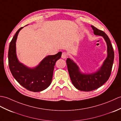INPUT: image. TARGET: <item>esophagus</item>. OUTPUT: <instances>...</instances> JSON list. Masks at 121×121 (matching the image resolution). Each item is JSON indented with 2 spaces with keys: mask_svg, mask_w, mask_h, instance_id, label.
I'll return each instance as SVG.
<instances>
[{
  "mask_svg": "<svg viewBox=\"0 0 121 121\" xmlns=\"http://www.w3.org/2000/svg\"><path fill=\"white\" fill-rule=\"evenodd\" d=\"M67 57V53L65 52H63L62 54V56H61V58L63 59H65L66 57Z\"/></svg>",
  "mask_w": 121,
  "mask_h": 121,
  "instance_id": "34e87169",
  "label": "esophagus"
}]
</instances>
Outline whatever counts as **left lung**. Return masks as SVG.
I'll use <instances>...</instances> for the list:
<instances>
[{
  "instance_id": "obj_1",
  "label": "left lung",
  "mask_w": 121,
  "mask_h": 121,
  "mask_svg": "<svg viewBox=\"0 0 121 121\" xmlns=\"http://www.w3.org/2000/svg\"><path fill=\"white\" fill-rule=\"evenodd\" d=\"M95 35L102 36L107 45V57L99 69L90 74L81 73L79 67L71 59L67 58L66 64L69 77L75 88L80 91H91L103 86L110 76L114 54L113 47L108 35L102 30L91 26Z\"/></svg>"
}]
</instances>
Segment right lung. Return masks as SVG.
<instances>
[{
	"instance_id": "add662e5",
	"label": "right lung",
	"mask_w": 121,
	"mask_h": 121,
	"mask_svg": "<svg viewBox=\"0 0 121 121\" xmlns=\"http://www.w3.org/2000/svg\"><path fill=\"white\" fill-rule=\"evenodd\" d=\"M19 28L11 40L8 52V62L13 76L20 85L32 92H40L46 89L51 84L54 66L61 57L62 52L55 55L47 56L35 68H29L20 63L16 53V41Z\"/></svg>"
}]
</instances>
